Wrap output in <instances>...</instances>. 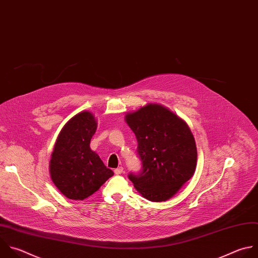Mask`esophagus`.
Here are the masks:
<instances>
[{"label":"esophagus","mask_w":258,"mask_h":258,"mask_svg":"<svg viewBox=\"0 0 258 258\" xmlns=\"http://www.w3.org/2000/svg\"><path fill=\"white\" fill-rule=\"evenodd\" d=\"M123 172V168L120 166V167H118V168H116L115 170H114V173L116 174V175H119V174H121Z\"/></svg>","instance_id":"1"}]
</instances>
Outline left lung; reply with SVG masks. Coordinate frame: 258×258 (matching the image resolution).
<instances>
[{
    "mask_svg": "<svg viewBox=\"0 0 258 258\" xmlns=\"http://www.w3.org/2000/svg\"><path fill=\"white\" fill-rule=\"evenodd\" d=\"M125 121L138 141L142 171L130 173L136 189L151 202L172 198L195 174L197 146L184 120L159 104L127 113Z\"/></svg>",
    "mask_w": 258,
    "mask_h": 258,
    "instance_id": "obj_1",
    "label": "left lung"
}]
</instances>
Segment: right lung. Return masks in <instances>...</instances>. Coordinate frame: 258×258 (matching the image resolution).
Instances as JSON below:
<instances>
[{"label": "right lung", "instance_id": "1", "mask_svg": "<svg viewBox=\"0 0 258 258\" xmlns=\"http://www.w3.org/2000/svg\"><path fill=\"white\" fill-rule=\"evenodd\" d=\"M97 128L94 115L82 111L60 131L49 162V173L57 189L70 200L87 199L113 175L90 149Z\"/></svg>", "mask_w": 258, "mask_h": 258}]
</instances>
